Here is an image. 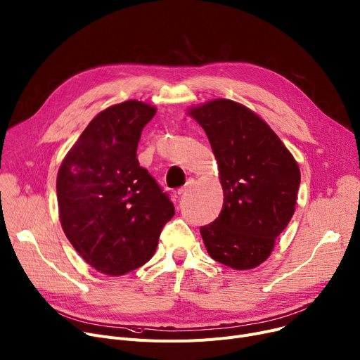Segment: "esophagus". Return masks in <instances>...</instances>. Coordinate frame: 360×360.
Instances as JSON below:
<instances>
[{
  "mask_svg": "<svg viewBox=\"0 0 360 360\" xmlns=\"http://www.w3.org/2000/svg\"><path fill=\"white\" fill-rule=\"evenodd\" d=\"M194 185H195V179H194V178H189V179L186 181V184H185L182 188H179V189H178V194L181 195V194L186 193V191H188L191 186H194Z\"/></svg>",
  "mask_w": 360,
  "mask_h": 360,
  "instance_id": "obj_1",
  "label": "esophagus"
}]
</instances>
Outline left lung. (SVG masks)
I'll return each instance as SVG.
<instances>
[{
    "instance_id": "obj_1",
    "label": "left lung",
    "mask_w": 360,
    "mask_h": 360,
    "mask_svg": "<svg viewBox=\"0 0 360 360\" xmlns=\"http://www.w3.org/2000/svg\"><path fill=\"white\" fill-rule=\"evenodd\" d=\"M188 114L210 140L224 191L220 215L200 229L207 252L233 269H253L269 257L292 219L298 163L275 131L242 104L220 98Z\"/></svg>"
}]
</instances>
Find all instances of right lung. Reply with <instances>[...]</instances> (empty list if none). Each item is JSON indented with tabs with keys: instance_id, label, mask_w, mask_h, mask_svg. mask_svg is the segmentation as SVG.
<instances>
[{
	"instance_id": "obj_1",
	"label": "right lung",
	"mask_w": 360,
	"mask_h": 360,
	"mask_svg": "<svg viewBox=\"0 0 360 360\" xmlns=\"http://www.w3.org/2000/svg\"><path fill=\"white\" fill-rule=\"evenodd\" d=\"M156 108L129 100L101 111L65 156L56 179L68 240L94 269L118 276L153 256L175 207L139 165L137 143Z\"/></svg>"
}]
</instances>
